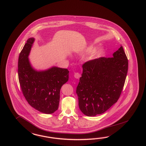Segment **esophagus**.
Segmentation results:
<instances>
[{"instance_id":"esophagus-1","label":"esophagus","mask_w":146,"mask_h":146,"mask_svg":"<svg viewBox=\"0 0 146 146\" xmlns=\"http://www.w3.org/2000/svg\"><path fill=\"white\" fill-rule=\"evenodd\" d=\"M74 77H75L76 78L78 79V78H80V73H78V72H75V74H74Z\"/></svg>"}]
</instances>
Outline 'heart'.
I'll return each instance as SVG.
<instances>
[{
	"label": "heart",
	"instance_id": "b5f03b06",
	"mask_svg": "<svg viewBox=\"0 0 146 146\" xmlns=\"http://www.w3.org/2000/svg\"><path fill=\"white\" fill-rule=\"evenodd\" d=\"M92 50V48H88V50ZM100 54H101V52L100 51H98V52H94V53H92V54H91V55H90V56H89V58L90 59H92V58H96V57H99L100 55Z\"/></svg>",
	"mask_w": 146,
	"mask_h": 146
}]
</instances>
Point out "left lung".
Segmentation results:
<instances>
[{"label":"left lung","instance_id":"8db88e82","mask_svg":"<svg viewBox=\"0 0 146 146\" xmlns=\"http://www.w3.org/2000/svg\"><path fill=\"white\" fill-rule=\"evenodd\" d=\"M112 57L86 62L77 87L78 105L85 115L103 113L117 102L127 76L128 62L122 46Z\"/></svg>","mask_w":146,"mask_h":146}]
</instances>
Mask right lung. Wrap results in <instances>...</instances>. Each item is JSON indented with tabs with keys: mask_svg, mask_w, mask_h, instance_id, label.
<instances>
[{
	"mask_svg": "<svg viewBox=\"0 0 146 146\" xmlns=\"http://www.w3.org/2000/svg\"><path fill=\"white\" fill-rule=\"evenodd\" d=\"M34 38H29L20 52L18 78L23 94L28 103L42 113L51 114L58 108L60 90L68 80L67 69L52 67L38 71L31 66L28 56Z\"/></svg>",
	"mask_w": 146,
	"mask_h": 146,
	"instance_id": "obj_1",
	"label": "right lung"
}]
</instances>
